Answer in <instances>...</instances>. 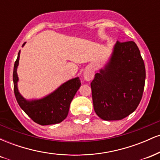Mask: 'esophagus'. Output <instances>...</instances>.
Wrapping results in <instances>:
<instances>
[{"instance_id": "obj_1", "label": "esophagus", "mask_w": 160, "mask_h": 160, "mask_svg": "<svg viewBox=\"0 0 160 160\" xmlns=\"http://www.w3.org/2000/svg\"><path fill=\"white\" fill-rule=\"evenodd\" d=\"M94 77V71L90 68H86L83 73V78L84 80L86 81H90Z\"/></svg>"}]
</instances>
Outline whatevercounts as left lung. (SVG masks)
I'll return each instance as SVG.
<instances>
[{"label": "left lung", "instance_id": "8db88e82", "mask_svg": "<svg viewBox=\"0 0 160 160\" xmlns=\"http://www.w3.org/2000/svg\"><path fill=\"white\" fill-rule=\"evenodd\" d=\"M146 71L134 41H117L104 69L91 82L96 114L104 120H120L135 111L143 95Z\"/></svg>", "mask_w": 160, "mask_h": 160}]
</instances>
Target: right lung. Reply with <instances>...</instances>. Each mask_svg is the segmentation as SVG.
<instances>
[{"label": "right lung", "instance_id": "1", "mask_svg": "<svg viewBox=\"0 0 160 160\" xmlns=\"http://www.w3.org/2000/svg\"><path fill=\"white\" fill-rule=\"evenodd\" d=\"M25 44V42L22 47ZM19 55L20 51L14 64L12 80L14 93L20 108L33 121L41 126L62 122L68 114L70 104L81 85L80 78H76L68 80L45 98L39 100L27 101L20 95L17 88L19 78L16 70L19 65Z\"/></svg>", "mask_w": 160, "mask_h": 160}]
</instances>
